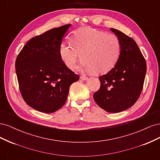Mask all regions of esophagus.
I'll return each mask as SVG.
<instances>
[{
  "label": "esophagus",
  "mask_w": 160,
  "mask_h": 160,
  "mask_svg": "<svg viewBox=\"0 0 160 160\" xmlns=\"http://www.w3.org/2000/svg\"><path fill=\"white\" fill-rule=\"evenodd\" d=\"M81 79L82 80H83V81H86V80H88V77H85V76H84V75H83V76H81Z\"/></svg>",
  "instance_id": "obj_1"
}]
</instances>
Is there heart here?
Instances as JSON below:
<instances>
[{"instance_id":"obj_1","label":"heart","mask_w":160,"mask_h":160,"mask_svg":"<svg viewBox=\"0 0 160 160\" xmlns=\"http://www.w3.org/2000/svg\"><path fill=\"white\" fill-rule=\"evenodd\" d=\"M70 42L71 45L62 43L59 48L61 59L69 69L74 68L81 58L83 61L79 69L103 74L113 68L120 56L119 38L94 28L81 27L76 30Z\"/></svg>"}]
</instances>
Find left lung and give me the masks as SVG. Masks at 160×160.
I'll list each match as a JSON object with an SVG mask.
<instances>
[{
    "mask_svg": "<svg viewBox=\"0 0 160 160\" xmlns=\"http://www.w3.org/2000/svg\"><path fill=\"white\" fill-rule=\"evenodd\" d=\"M110 30L121 42L119 59L107 74L99 77L101 87L93 94L101 108L109 113H119L136 102L143 89L146 62L137 43L115 28Z\"/></svg>",
    "mask_w": 160,
    "mask_h": 160,
    "instance_id": "left-lung-1",
    "label": "left lung"
}]
</instances>
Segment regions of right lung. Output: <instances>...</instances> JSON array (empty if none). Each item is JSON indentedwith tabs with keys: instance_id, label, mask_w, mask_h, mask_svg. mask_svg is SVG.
Returning a JSON list of instances; mask_svg holds the SVG:
<instances>
[{
	"instance_id": "1",
	"label": "right lung",
	"mask_w": 160,
	"mask_h": 160,
	"mask_svg": "<svg viewBox=\"0 0 160 160\" xmlns=\"http://www.w3.org/2000/svg\"><path fill=\"white\" fill-rule=\"evenodd\" d=\"M71 25L52 28L32 38L17 58L16 73L22 98L41 112L51 113L62 108L71 85L79 79L59 54L62 37Z\"/></svg>"
}]
</instances>
